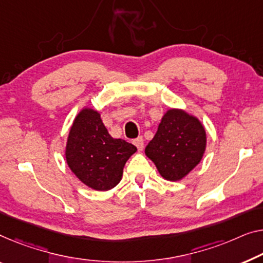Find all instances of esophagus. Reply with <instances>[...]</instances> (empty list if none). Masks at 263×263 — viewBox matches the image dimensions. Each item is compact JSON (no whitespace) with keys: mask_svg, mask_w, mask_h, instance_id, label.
I'll return each instance as SVG.
<instances>
[{"mask_svg":"<svg viewBox=\"0 0 263 263\" xmlns=\"http://www.w3.org/2000/svg\"><path fill=\"white\" fill-rule=\"evenodd\" d=\"M133 144L136 145L137 148H138V151H142L144 148V139L143 137H138V138H136L133 140Z\"/></svg>","mask_w":263,"mask_h":263,"instance_id":"obj_1","label":"esophagus"}]
</instances>
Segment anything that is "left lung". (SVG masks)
Masks as SVG:
<instances>
[{
	"instance_id": "obj_1",
	"label": "left lung",
	"mask_w": 263,
	"mask_h": 263,
	"mask_svg": "<svg viewBox=\"0 0 263 263\" xmlns=\"http://www.w3.org/2000/svg\"><path fill=\"white\" fill-rule=\"evenodd\" d=\"M205 131L199 120L181 109H169L145 154L167 181H179L201 162Z\"/></svg>"
}]
</instances>
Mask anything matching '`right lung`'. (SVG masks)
I'll use <instances>...</instances> for the list:
<instances>
[{
  "instance_id": "1",
  "label": "right lung",
  "mask_w": 263,
  "mask_h": 263,
  "mask_svg": "<svg viewBox=\"0 0 263 263\" xmlns=\"http://www.w3.org/2000/svg\"><path fill=\"white\" fill-rule=\"evenodd\" d=\"M136 151L135 145L109 136L99 113L85 108L70 127L66 159L82 183L106 191L120 182L125 163Z\"/></svg>"
}]
</instances>
